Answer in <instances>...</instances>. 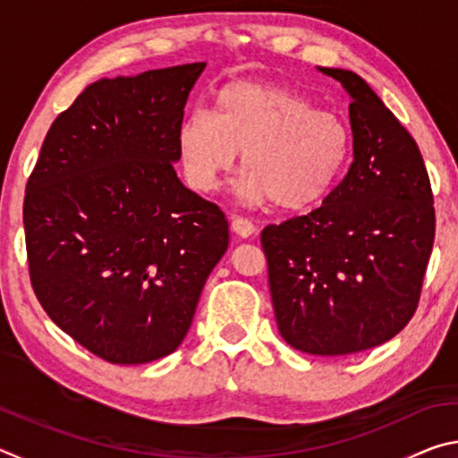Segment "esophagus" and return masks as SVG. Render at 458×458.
<instances>
[{
	"mask_svg": "<svg viewBox=\"0 0 458 458\" xmlns=\"http://www.w3.org/2000/svg\"><path fill=\"white\" fill-rule=\"evenodd\" d=\"M230 230L234 232V234H238V236L248 238V236L254 234V230H257V226H254L252 220L242 218V216H232Z\"/></svg>",
	"mask_w": 458,
	"mask_h": 458,
	"instance_id": "34e87169",
	"label": "esophagus"
}]
</instances>
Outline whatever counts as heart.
Masks as SVG:
<instances>
[{
	"label": "heart",
	"mask_w": 458,
	"mask_h": 458,
	"mask_svg": "<svg viewBox=\"0 0 458 458\" xmlns=\"http://www.w3.org/2000/svg\"><path fill=\"white\" fill-rule=\"evenodd\" d=\"M182 165L193 190L212 191L242 153L252 201L305 210L335 188L352 157L353 133L344 114L313 106L291 89L232 82L210 111H193L177 131Z\"/></svg>",
	"instance_id": "heart-1"
}]
</instances>
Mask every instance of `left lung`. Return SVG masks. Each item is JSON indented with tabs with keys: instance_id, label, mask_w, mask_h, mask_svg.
I'll return each instance as SVG.
<instances>
[{
	"instance_id": "obj_1",
	"label": "left lung",
	"mask_w": 458,
	"mask_h": 458,
	"mask_svg": "<svg viewBox=\"0 0 458 458\" xmlns=\"http://www.w3.org/2000/svg\"><path fill=\"white\" fill-rule=\"evenodd\" d=\"M319 71L352 97L353 161L321 208L268 224L260 244L283 339L305 353L347 355L412 319L437 216L414 137L361 76Z\"/></svg>"
}]
</instances>
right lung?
<instances>
[{
  "label": "right lung",
  "mask_w": 458,
  "mask_h": 458,
  "mask_svg": "<svg viewBox=\"0 0 458 458\" xmlns=\"http://www.w3.org/2000/svg\"><path fill=\"white\" fill-rule=\"evenodd\" d=\"M204 68L92 82L54 119L28 177L32 289L50 319L105 361L175 352L228 248L226 216L174 169Z\"/></svg>",
  "instance_id": "1"
}]
</instances>
